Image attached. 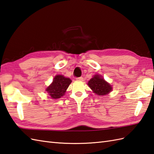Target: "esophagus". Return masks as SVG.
<instances>
[{
    "mask_svg": "<svg viewBox=\"0 0 154 154\" xmlns=\"http://www.w3.org/2000/svg\"><path fill=\"white\" fill-rule=\"evenodd\" d=\"M76 80L77 81H82L83 80V78L82 77H77L76 78Z\"/></svg>",
    "mask_w": 154,
    "mask_h": 154,
    "instance_id": "obj_1",
    "label": "esophagus"
}]
</instances>
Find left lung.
Wrapping results in <instances>:
<instances>
[{
	"mask_svg": "<svg viewBox=\"0 0 154 154\" xmlns=\"http://www.w3.org/2000/svg\"><path fill=\"white\" fill-rule=\"evenodd\" d=\"M88 85L94 93L98 95H107L112 90L111 85L107 82L99 74L94 75V76L88 82Z\"/></svg>",
	"mask_w": 154,
	"mask_h": 154,
	"instance_id": "obj_1",
	"label": "left lung"
}]
</instances>
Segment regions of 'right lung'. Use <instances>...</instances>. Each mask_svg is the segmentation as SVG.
Masks as SVG:
<instances>
[{"mask_svg":"<svg viewBox=\"0 0 154 154\" xmlns=\"http://www.w3.org/2000/svg\"><path fill=\"white\" fill-rule=\"evenodd\" d=\"M72 82L69 78L64 77L63 75H57L54 76L49 86L46 89V91L52 99H59L64 95Z\"/></svg>","mask_w":154,"mask_h":154,"instance_id":"add662e5","label":"right lung"}]
</instances>
